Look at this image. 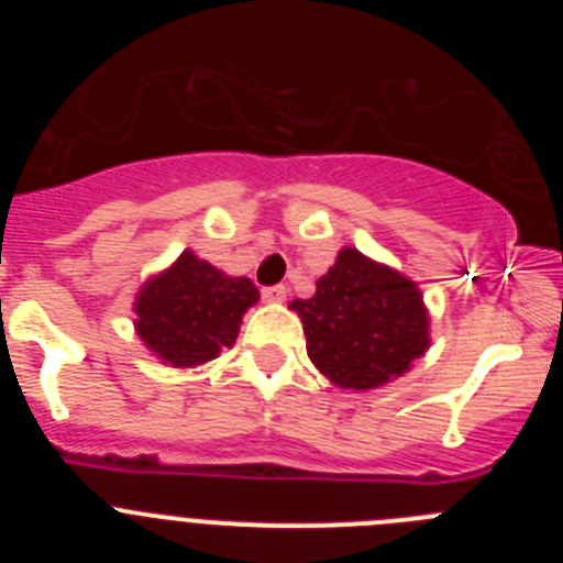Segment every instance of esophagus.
I'll return each mask as SVG.
<instances>
[{
  "instance_id": "esophagus-1",
  "label": "esophagus",
  "mask_w": 563,
  "mask_h": 563,
  "mask_svg": "<svg viewBox=\"0 0 563 563\" xmlns=\"http://www.w3.org/2000/svg\"><path fill=\"white\" fill-rule=\"evenodd\" d=\"M262 296H265L267 301H276V305H282V301H285V298H287V287L285 285L265 287V290H262Z\"/></svg>"
}]
</instances>
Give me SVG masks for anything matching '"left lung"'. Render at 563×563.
<instances>
[{"mask_svg": "<svg viewBox=\"0 0 563 563\" xmlns=\"http://www.w3.org/2000/svg\"><path fill=\"white\" fill-rule=\"evenodd\" d=\"M316 369L341 389H377L411 369L429 350V310L420 287L395 267L343 247L316 282V296L296 298Z\"/></svg>", "mask_w": 563, "mask_h": 563, "instance_id": "1", "label": "left lung"}]
</instances>
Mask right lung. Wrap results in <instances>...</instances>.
I'll return each mask as SVG.
<instances>
[{
  "label": "right lung",
  "instance_id": "add662e5",
  "mask_svg": "<svg viewBox=\"0 0 563 563\" xmlns=\"http://www.w3.org/2000/svg\"><path fill=\"white\" fill-rule=\"evenodd\" d=\"M256 301L251 278L225 276L194 251H183L168 271L141 287L134 330L163 363L177 369L200 366L231 350L242 316Z\"/></svg>",
  "mask_w": 563,
  "mask_h": 563
}]
</instances>
